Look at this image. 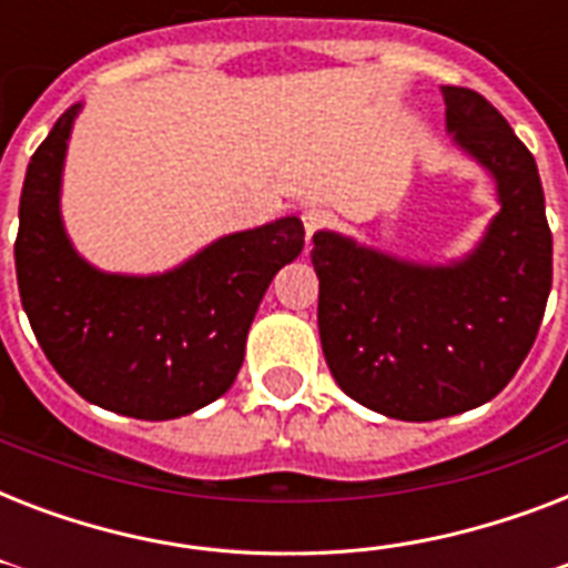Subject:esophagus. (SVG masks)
<instances>
[{
    "mask_svg": "<svg viewBox=\"0 0 568 568\" xmlns=\"http://www.w3.org/2000/svg\"><path fill=\"white\" fill-rule=\"evenodd\" d=\"M329 223H333V214L324 212V209H306V212H303V230H306V239H312L315 232L327 230Z\"/></svg>",
    "mask_w": 568,
    "mask_h": 568,
    "instance_id": "1",
    "label": "esophagus"
}]
</instances>
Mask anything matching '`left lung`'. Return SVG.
I'll return each instance as SVG.
<instances>
[{
  "label": "left lung",
  "instance_id": "1",
  "mask_svg": "<svg viewBox=\"0 0 568 568\" xmlns=\"http://www.w3.org/2000/svg\"><path fill=\"white\" fill-rule=\"evenodd\" d=\"M454 144L495 180L498 214L468 256L418 265L321 230V347L347 397L433 422L493 400L525 363L551 292V230L534 155L495 105L442 88Z\"/></svg>",
  "mask_w": 568,
  "mask_h": 568
}]
</instances>
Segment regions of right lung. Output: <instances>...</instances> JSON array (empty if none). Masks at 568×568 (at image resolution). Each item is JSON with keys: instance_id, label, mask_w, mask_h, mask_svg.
Masks as SVG:
<instances>
[{"instance_id": "right-lung-1", "label": "right lung", "mask_w": 568, "mask_h": 568, "mask_svg": "<svg viewBox=\"0 0 568 568\" xmlns=\"http://www.w3.org/2000/svg\"><path fill=\"white\" fill-rule=\"evenodd\" d=\"M79 111L82 102L58 118L22 182L13 244L22 310L52 368L84 400L144 422L180 418L232 386L267 285L301 256L303 223L292 214L232 232L164 274L97 271L61 221Z\"/></svg>"}]
</instances>
